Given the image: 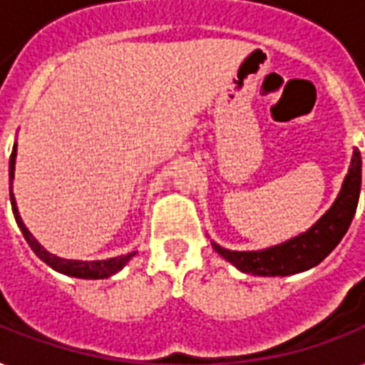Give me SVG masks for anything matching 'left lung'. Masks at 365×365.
I'll return each instance as SVG.
<instances>
[{
    "mask_svg": "<svg viewBox=\"0 0 365 365\" xmlns=\"http://www.w3.org/2000/svg\"><path fill=\"white\" fill-rule=\"evenodd\" d=\"M360 185H362V157L360 151L354 149L351 168L343 182L339 197L309 231L297 235L288 242L257 252H233L222 248L216 242H212V246L239 271L257 277H286V274L307 271L318 265L345 237L356 212Z\"/></svg>",
    "mask_w": 365,
    "mask_h": 365,
    "instance_id": "1",
    "label": "left lung"
}]
</instances>
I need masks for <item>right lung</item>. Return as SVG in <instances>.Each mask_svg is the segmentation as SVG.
<instances>
[{
    "label": "right lung",
    "instance_id": "1",
    "mask_svg": "<svg viewBox=\"0 0 365 365\" xmlns=\"http://www.w3.org/2000/svg\"><path fill=\"white\" fill-rule=\"evenodd\" d=\"M14 163H16V143H14L13 153H11V160H9V182H11V187H9V193H11V206H13L14 220L19 223L20 231L24 235L26 242L30 244V248L36 252V255L41 261H45L51 269L62 272V274H68V277L76 278H91V280H96V278H108L111 274H115L123 269V267L128 263L132 255L136 252H130L126 255H117V257H110V259H98V261H76V259H64V257H58V255L51 254L47 250L43 248L41 244L34 239V235L26 229L24 222L19 214V208H16V202H14L13 195V178H14Z\"/></svg>",
    "mask_w": 365,
    "mask_h": 365
}]
</instances>
